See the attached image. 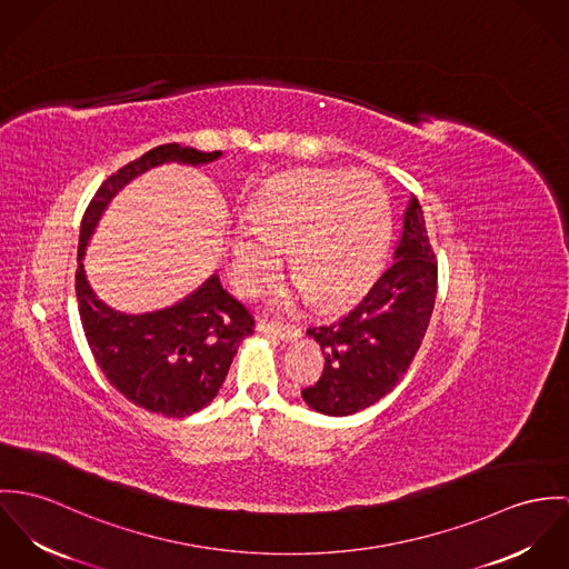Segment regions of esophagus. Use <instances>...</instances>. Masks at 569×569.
Here are the masks:
<instances>
[{
	"label": "esophagus",
	"instance_id": "34e87169",
	"mask_svg": "<svg viewBox=\"0 0 569 569\" xmlns=\"http://www.w3.org/2000/svg\"><path fill=\"white\" fill-rule=\"evenodd\" d=\"M259 331L277 336L283 342H292V340H297L301 336V329L295 327V325H279V322H268V320L259 322Z\"/></svg>",
	"mask_w": 569,
	"mask_h": 569
}]
</instances>
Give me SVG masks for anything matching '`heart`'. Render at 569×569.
Listing matches in <instances>:
<instances>
[{"label":"heart","mask_w":569,"mask_h":569,"mask_svg":"<svg viewBox=\"0 0 569 569\" xmlns=\"http://www.w3.org/2000/svg\"><path fill=\"white\" fill-rule=\"evenodd\" d=\"M388 233V196L376 177L318 168L288 172L257 191L249 218L233 227V279L242 292H257L281 272L290 249L297 283L279 290L274 306L315 297L322 308H340L369 286Z\"/></svg>","instance_id":"obj_1"}]
</instances>
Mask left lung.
<instances>
[{
    "mask_svg": "<svg viewBox=\"0 0 569 569\" xmlns=\"http://www.w3.org/2000/svg\"><path fill=\"white\" fill-rule=\"evenodd\" d=\"M437 279L423 209L412 196L390 268L349 315L308 329L325 356V369L301 392L306 403L320 415L349 417L388 395L423 342Z\"/></svg>",
    "mask_w": 569,
    "mask_h": 569,
    "instance_id": "obj_1",
    "label": "left lung"
}]
</instances>
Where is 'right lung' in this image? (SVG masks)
<instances>
[{
  "label": "right lung",
  "instance_id": "add662e5",
  "mask_svg": "<svg viewBox=\"0 0 569 569\" xmlns=\"http://www.w3.org/2000/svg\"><path fill=\"white\" fill-rule=\"evenodd\" d=\"M220 157V150L157 146L100 186L80 224L76 299L89 349L128 401L168 419H183L213 401L240 342L253 333V316L222 288L216 272L170 308L127 315L96 297L82 259L109 202L132 179L163 163L207 166Z\"/></svg>",
  "mask_w": 569,
  "mask_h": 569
}]
</instances>
